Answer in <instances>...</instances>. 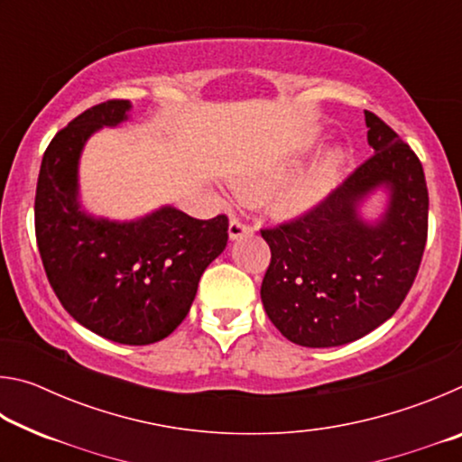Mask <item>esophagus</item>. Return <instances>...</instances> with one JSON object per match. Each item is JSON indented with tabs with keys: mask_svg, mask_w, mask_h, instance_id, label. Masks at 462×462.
Instances as JSON below:
<instances>
[{
	"mask_svg": "<svg viewBox=\"0 0 462 462\" xmlns=\"http://www.w3.org/2000/svg\"><path fill=\"white\" fill-rule=\"evenodd\" d=\"M253 232H254L253 226L246 224V222H242L240 217L234 216L232 220H230V226H228V234H230V238H232V240H238V238L246 236V234H253Z\"/></svg>",
	"mask_w": 462,
	"mask_h": 462,
	"instance_id": "obj_1",
	"label": "esophagus"
}]
</instances>
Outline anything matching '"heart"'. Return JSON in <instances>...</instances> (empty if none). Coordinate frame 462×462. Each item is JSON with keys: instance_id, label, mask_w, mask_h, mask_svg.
I'll list each match as a JSON object with an SVG mask.
<instances>
[{"instance_id": "1", "label": "heart", "mask_w": 462, "mask_h": 462, "mask_svg": "<svg viewBox=\"0 0 462 462\" xmlns=\"http://www.w3.org/2000/svg\"><path fill=\"white\" fill-rule=\"evenodd\" d=\"M338 162V152L328 154L316 169H311L310 173L300 177L291 187H289L279 201V208L287 214H301L311 206H316V203L322 199L328 185H330Z\"/></svg>"}]
</instances>
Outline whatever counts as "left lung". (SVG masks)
I'll list each match as a JSON object with an SVG mask.
<instances>
[{
	"mask_svg": "<svg viewBox=\"0 0 462 462\" xmlns=\"http://www.w3.org/2000/svg\"><path fill=\"white\" fill-rule=\"evenodd\" d=\"M365 122L374 154L314 209L261 230L271 248L263 306L300 346H340L381 326L403 303L424 256L421 162L379 116L365 109ZM377 186L390 189V206L377 225H366L356 208Z\"/></svg>",
	"mask_w": 462,
	"mask_h": 462,
	"instance_id": "1",
	"label": "left lung"
}]
</instances>
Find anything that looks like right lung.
Instances as JSON below:
<instances>
[{
	"label": "right lung",
	"mask_w": 462,
	"mask_h": 462,
	"mask_svg": "<svg viewBox=\"0 0 462 462\" xmlns=\"http://www.w3.org/2000/svg\"><path fill=\"white\" fill-rule=\"evenodd\" d=\"M130 107L126 99H107L57 132L38 173L34 228L62 308L107 340L144 346L185 319L203 271L228 242V216L198 220L161 208L134 222H109L83 212V146L96 130L128 120Z\"/></svg>",
	"instance_id": "right-lung-1"
}]
</instances>
